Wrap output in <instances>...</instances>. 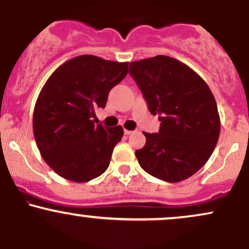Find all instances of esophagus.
Here are the masks:
<instances>
[{
	"label": "esophagus",
	"instance_id": "34e87169",
	"mask_svg": "<svg viewBox=\"0 0 249 249\" xmlns=\"http://www.w3.org/2000/svg\"><path fill=\"white\" fill-rule=\"evenodd\" d=\"M134 132V131H131V130H124V133L126 134V136H128V134H132Z\"/></svg>",
	"mask_w": 249,
	"mask_h": 249
}]
</instances>
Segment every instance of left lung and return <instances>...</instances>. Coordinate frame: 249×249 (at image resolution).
<instances>
[{"instance_id":"8db88e82","label":"left lung","mask_w":249,"mask_h":249,"mask_svg":"<svg viewBox=\"0 0 249 249\" xmlns=\"http://www.w3.org/2000/svg\"><path fill=\"white\" fill-rule=\"evenodd\" d=\"M128 71L161 122L158 133L144 132L145 146L136 151L139 165L167 182L190 178L206 164L219 139L212 91L196 71L168 56L132 62Z\"/></svg>"}]
</instances>
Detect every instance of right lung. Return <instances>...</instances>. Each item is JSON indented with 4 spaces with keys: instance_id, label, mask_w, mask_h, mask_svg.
Instances as JSON below:
<instances>
[{
    "instance_id": "add662e5",
    "label": "right lung",
    "mask_w": 249,
    "mask_h": 249,
    "mask_svg": "<svg viewBox=\"0 0 249 249\" xmlns=\"http://www.w3.org/2000/svg\"><path fill=\"white\" fill-rule=\"evenodd\" d=\"M128 62L82 55L63 63L42 88L34 108V137L42 158L62 178L85 182L99 177L121 142V125H95V110L127 75Z\"/></svg>"
}]
</instances>
